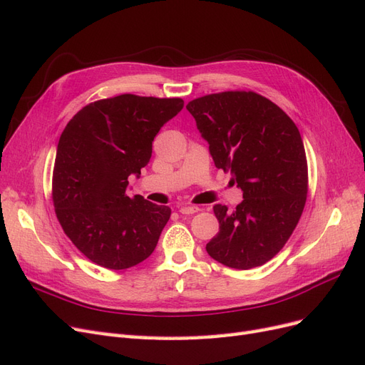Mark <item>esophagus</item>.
Listing matches in <instances>:
<instances>
[{"label":"esophagus","mask_w":365,"mask_h":365,"mask_svg":"<svg viewBox=\"0 0 365 365\" xmlns=\"http://www.w3.org/2000/svg\"><path fill=\"white\" fill-rule=\"evenodd\" d=\"M197 212H200V208L195 207V205H182L180 208L181 215H193V213H197Z\"/></svg>","instance_id":"esophagus-1"}]
</instances>
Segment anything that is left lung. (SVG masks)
I'll use <instances>...</instances> for the list:
<instances>
[{"mask_svg": "<svg viewBox=\"0 0 365 365\" xmlns=\"http://www.w3.org/2000/svg\"><path fill=\"white\" fill-rule=\"evenodd\" d=\"M215 165L244 192L235 212L216 204L219 233L205 250L219 263L251 269L271 260L295 230L307 196L300 130L283 109L252 91L197 97L185 106Z\"/></svg>", "mask_w": 365, "mask_h": 365, "instance_id": "obj_1", "label": "left lung"}]
</instances>
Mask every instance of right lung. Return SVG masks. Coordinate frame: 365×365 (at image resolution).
Returning a JSON list of instances; mask_svg holds the SVG:
<instances>
[{"label":"right lung","instance_id":"1","mask_svg":"<svg viewBox=\"0 0 365 365\" xmlns=\"http://www.w3.org/2000/svg\"><path fill=\"white\" fill-rule=\"evenodd\" d=\"M184 106L180 97L121 94L83 106L65 126L53 170V204L85 257L128 269L155 250L170 208L128 196V178L152 157V141Z\"/></svg>","mask_w":365,"mask_h":365}]
</instances>
